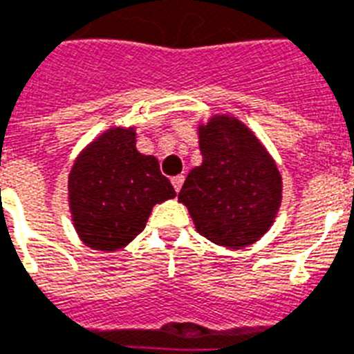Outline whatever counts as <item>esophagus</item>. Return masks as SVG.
Returning <instances> with one entry per match:
<instances>
[{
  "label": "esophagus",
  "mask_w": 354,
  "mask_h": 354,
  "mask_svg": "<svg viewBox=\"0 0 354 354\" xmlns=\"http://www.w3.org/2000/svg\"><path fill=\"white\" fill-rule=\"evenodd\" d=\"M183 180H185V176H183V174H178V176L172 178V187L176 189V193H180V189H182V185H183Z\"/></svg>",
  "instance_id": "34e87169"
}]
</instances>
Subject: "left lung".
Here are the masks:
<instances>
[{"label": "left lung", "mask_w": 354, "mask_h": 354, "mask_svg": "<svg viewBox=\"0 0 354 354\" xmlns=\"http://www.w3.org/2000/svg\"><path fill=\"white\" fill-rule=\"evenodd\" d=\"M198 138L202 165L189 172L178 200L207 241L248 246L268 232L279 211V171L239 119L216 115L198 128Z\"/></svg>", "instance_id": "8db88e82"}]
</instances>
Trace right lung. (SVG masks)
Instances as JSON below:
<instances>
[{
  "instance_id": "1",
  "label": "right lung",
  "mask_w": 354,
  "mask_h": 354,
  "mask_svg": "<svg viewBox=\"0 0 354 354\" xmlns=\"http://www.w3.org/2000/svg\"><path fill=\"white\" fill-rule=\"evenodd\" d=\"M69 207L86 246L113 252L145 230L152 207L176 196L154 156L139 154L133 128H110L69 172Z\"/></svg>"
}]
</instances>
